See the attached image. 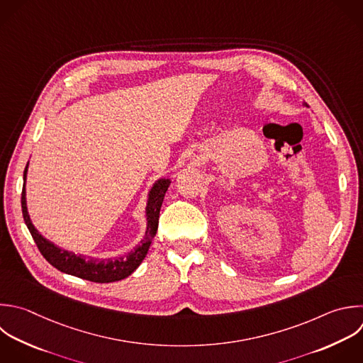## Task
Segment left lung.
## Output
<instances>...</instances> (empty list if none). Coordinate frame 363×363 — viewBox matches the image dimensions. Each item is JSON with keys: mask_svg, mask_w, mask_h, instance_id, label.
<instances>
[{"mask_svg": "<svg viewBox=\"0 0 363 363\" xmlns=\"http://www.w3.org/2000/svg\"><path fill=\"white\" fill-rule=\"evenodd\" d=\"M305 105H306V104H305Z\"/></svg>", "mask_w": 363, "mask_h": 363, "instance_id": "1", "label": "left lung"}]
</instances>
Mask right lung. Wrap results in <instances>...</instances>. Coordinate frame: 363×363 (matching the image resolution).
<instances>
[{
    "instance_id": "add662e5",
    "label": "right lung",
    "mask_w": 363,
    "mask_h": 363,
    "mask_svg": "<svg viewBox=\"0 0 363 363\" xmlns=\"http://www.w3.org/2000/svg\"><path fill=\"white\" fill-rule=\"evenodd\" d=\"M27 169L28 164L24 170V180H27ZM170 186L169 179H160L155 183L149 193V200L146 206V217H147V228L145 238L138 244L133 251L128 252L126 255L118 257V258H108V259H96V258H85L84 255H77L74 252H69L67 250H62L44 238L38 230L33 225L31 218L28 216L27 210V200H26V183L23 187V194H21V206H23V216L24 221L38 247L44 258L54 265L57 269L75 275L92 282H115L121 281L126 277H129L145 259L149 247L152 244V240L155 238L157 233V225H159V214H160V207L164 199V194L167 191V187Z\"/></svg>"
}]
</instances>
